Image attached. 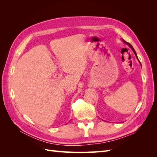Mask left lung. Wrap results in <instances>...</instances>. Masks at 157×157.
<instances>
[{
	"label": "left lung",
	"instance_id": "left-lung-1",
	"mask_svg": "<svg viewBox=\"0 0 157 157\" xmlns=\"http://www.w3.org/2000/svg\"><path fill=\"white\" fill-rule=\"evenodd\" d=\"M122 41H123V42H124L125 44H126L127 45H128V46H129L130 47V48H131V49L132 50V51H133V52H134V54H135V56H136V58H137V59H138V58H137V54H136V52L135 50L134 49V48H133V47H132V45H131V44H130V43H128V42H126V41H125L124 40H123V39H122ZM138 61H139V62H140V64H141V62H140V60H139V59H138Z\"/></svg>",
	"mask_w": 157,
	"mask_h": 157
}]
</instances>
